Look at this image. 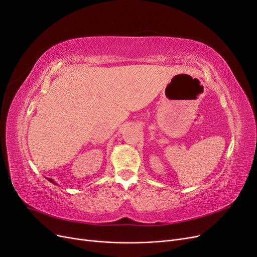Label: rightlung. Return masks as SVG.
<instances>
[{
  "label": "right lung",
  "instance_id": "add662e5",
  "mask_svg": "<svg viewBox=\"0 0 257 257\" xmlns=\"http://www.w3.org/2000/svg\"><path fill=\"white\" fill-rule=\"evenodd\" d=\"M47 179H48V180H49V181H50V182H52V183H54V184H57V183H56V182H54V181H53V180H52V179H49V178H47Z\"/></svg>",
  "mask_w": 257,
  "mask_h": 257
}]
</instances>
